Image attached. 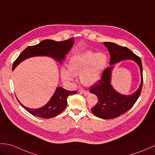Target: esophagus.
<instances>
[{
    "label": "esophagus",
    "mask_w": 155,
    "mask_h": 155,
    "mask_svg": "<svg viewBox=\"0 0 155 155\" xmlns=\"http://www.w3.org/2000/svg\"><path fill=\"white\" fill-rule=\"evenodd\" d=\"M79 92L82 93V94H89V91H87V90H85L83 88H81L79 90Z\"/></svg>",
    "instance_id": "obj_1"
}]
</instances>
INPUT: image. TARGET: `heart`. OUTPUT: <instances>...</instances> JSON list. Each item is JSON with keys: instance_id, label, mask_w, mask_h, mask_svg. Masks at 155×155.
<instances>
[{"instance_id": "obj_1", "label": "heart", "mask_w": 155, "mask_h": 155, "mask_svg": "<svg viewBox=\"0 0 155 155\" xmlns=\"http://www.w3.org/2000/svg\"><path fill=\"white\" fill-rule=\"evenodd\" d=\"M107 63L106 54L88 51L77 54L71 58L68 68L62 67L61 77L64 82L73 80L74 75L80 74L81 82L85 85H91L98 81Z\"/></svg>"}]
</instances>
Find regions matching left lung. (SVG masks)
I'll list each match as a JSON object with an SVG mask.
<instances>
[{
    "mask_svg": "<svg viewBox=\"0 0 155 155\" xmlns=\"http://www.w3.org/2000/svg\"><path fill=\"white\" fill-rule=\"evenodd\" d=\"M110 55V64H114L125 59L135 61L139 64L141 74V82L137 91L129 96L119 94L110 84L111 72L114 66L104 70L100 80L90 88V92L98 97V102L91 109L96 117L108 120L121 116L134 106L141 94L143 83V67L140 57L126 47L118 45L114 43L104 42Z\"/></svg>",
    "mask_w": 155,
    "mask_h": 155,
    "instance_id": "left-lung-1",
    "label": "left lung"
}]
</instances>
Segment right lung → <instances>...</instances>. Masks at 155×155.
I'll list each match as a JSON object with an SVG mask.
<instances>
[{
    "label": "right lung",
    "instance_id": "right-lung-1",
    "mask_svg": "<svg viewBox=\"0 0 155 155\" xmlns=\"http://www.w3.org/2000/svg\"><path fill=\"white\" fill-rule=\"evenodd\" d=\"M74 43L73 38L64 41H55L51 39H45L39 44L29 46L21 52L14 61L12 70L18 64L27 58L34 56H49L61 61L65 57L66 54L71 49ZM77 91H69L61 87L57 88L56 91L48 104L40 108L31 109L21 104L29 113L39 117L49 119L57 116L66 108L67 98L69 96L77 94Z\"/></svg>",
    "mask_w": 155,
    "mask_h": 155
}]
</instances>
